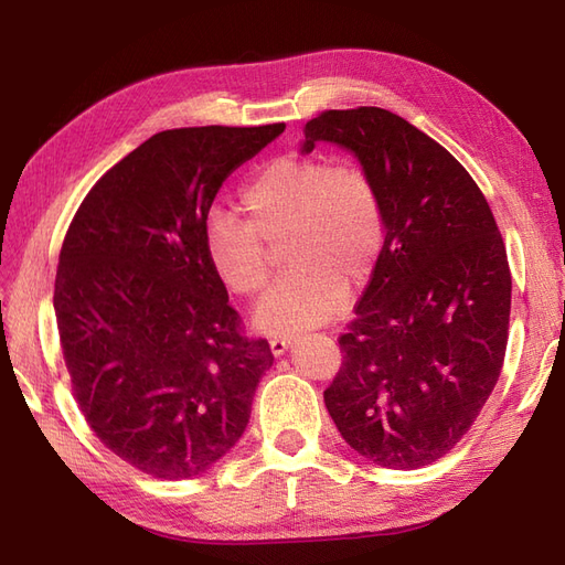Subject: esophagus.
<instances>
[{
	"label": "esophagus",
	"mask_w": 565,
	"mask_h": 565,
	"mask_svg": "<svg viewBox=\"0 0 565 565\" xmlns=\"http://www.w3.org/2000/svg\"><path fill=\"white\" fill-rule=\"evenodd\" d=\"M289 347V337H273L270 339V351L273 355H282Z\"/></svg>",
	"instance_id": "1"
}]
</instances>
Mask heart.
<instances>
[{
  "label": "heart",
  "instance_id": "heart-1",
  "mask_svg": "<svg viewBox=\"0 0 565 565\" xmlns=\"http://www.w3.org/2000/svg\"><path fill=\"white\" fill-rule=\"evenodd\" d=\"M245 218L212 214L204 256L237 297H256L270 278V249L285 237L292 266L256 309L259 328L297 334L328 320L347 297V280L363 285L386 241L382 191L361 164L328 156H280L241 191Z\"/></svg>",
  "mask_w": 565,
  "mask_h": 565
}]
</instances>
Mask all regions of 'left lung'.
<instances>
[{
  "label": "left lung",
  "instance_id": "1",
  "mask_svg": "<svg viewBox=\"0 0 565 565\" xmlns=\"http://www.w3.org/2000/svg\"><path fill=\"white\" fill-rule=\"evenodd\" d=\"M303 136L306 152L318 141L353 150L386 212L324 405L358 455L426 467L465 438L504 363L511 270L498 221L446 148L384 108L324 110Z\"/></svg>",
  "mask_w": 565,
  "mask_h": 565
}]
</instances>
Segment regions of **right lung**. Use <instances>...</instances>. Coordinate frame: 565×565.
I'll return each mask as SVG.
<instances>
[{
    "instance_id": "1",
    "label": "right lung",
    "mask_w": 565,
    "mask_h": 565,
    "mask_svg": "<svg viewBox=\"0 0 565 565\" xmlns=\"http://www.w3.org/2000/svg\"><path fill=\"white\" fill-rule=\"evenodd\" d=\"M282 131H160L94 183L67 226L54 309L73 396L98 440L148 476L216 465L273 365L207 264L204 226L221 183Z\"/></svg>"
}]
</instances>
